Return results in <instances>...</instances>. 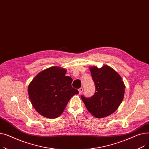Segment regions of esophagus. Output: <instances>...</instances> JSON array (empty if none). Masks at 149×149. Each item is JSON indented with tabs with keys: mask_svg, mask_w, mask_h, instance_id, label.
<instances>
[{
	"mask_svg": "<svg viewBox=\"0 0 149 149\" xmlns=\"http://www.w3.org/2000/svg\"><path fill=\"white\" fill-rule=\"evenodd\" d=\"M79 93H81L83 92V88H80V89H79Z\"/></svg>",
	"mask_w": 149,
	"mask_h": 149,
	"instance_id": "esophagus-1",
	"label": "esophagus"
}]
</instances>
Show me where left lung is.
Listing matches in <instances>:
<instances>
[{
    "label": "left lung",
    "instance_id": "1",
    "mask_svg": "<svg viewBox=\"0 0 149 149\" xmlns=\"http://www.w3.org/2000/svg\"><path fill=\"white\" fill-rule=\"evenodd\" d=\"M95 92L90 98L81 96L88 111L97 118L113 113L121 103L125 85L121 76L107 65L90 68Z\"/></svg>",
    "mask_w": 149,
    "mask_h": 149
}]
</instances>
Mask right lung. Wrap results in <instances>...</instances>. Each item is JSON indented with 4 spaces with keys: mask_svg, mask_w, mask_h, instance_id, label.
Listing matches in <instances>:
<instances>
[{
    "mask_svg": "<svg viewBox=\"0 0 149 149\" xmlns=\"http://www.w3.org/2000/svg\"><path fill=\"white\" fill-rule=\"evenodd\" d=\"M65 69L53 66L38 73L29 84L28 94L38 113L56 118L64 111L69 100L79 91L72 87V79Z\"/></svg>",
    "mask_w": 149,
    "mask_h": 149,
    "instance_id": "obj_1",
    "label": "right lung"
}]
</instances>
